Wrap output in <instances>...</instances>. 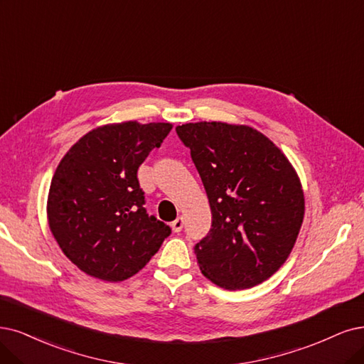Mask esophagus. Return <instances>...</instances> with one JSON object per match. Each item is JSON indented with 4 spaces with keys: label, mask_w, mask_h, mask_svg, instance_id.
Here are the masks:
<instances>
[{
    "label": "esophagus",
    "mask_w": 364,
    "mask_h": 364,
    "mask_svg": "<svg viewBox=\"0 0 364 364\" xmlns=\"http://www.w3.org/2000/svg\"><path fill=\"white\" fill-rule=\"evenodd\" d=\"M183 225H184V219L183 216H178L177 219H175L172 223H171V228L173 232H180L183 230Z\"/></svg>",
    "instance_id": "1"
}]
</instances>
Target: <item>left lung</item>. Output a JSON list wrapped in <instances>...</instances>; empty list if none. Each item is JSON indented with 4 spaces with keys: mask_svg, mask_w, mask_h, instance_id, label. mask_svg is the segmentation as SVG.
I'll return each instance as SVG.
<instances>
[{
    "mask_svg": "<svg viewBox=\"0 0 364 364\" xmlns=\"http://www.w3.org/2000/svg\"><path fill=\"white\" fill-rule=\"evenodd\" d=\"M191 148L211 208V230L195 246L203 274L225 289H246L288 259L304 218L297 172L265 134L245 124L177 126Z\"/></svg>",
    "mask_w": 364,
    "mask_h": 364,
    "instance_id": "1",
    "label": "left lung"
}]
</instances>
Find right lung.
Here are the masks:
<instances>
[{
    "label": "right lung",
    "instance_id": "right-lung-1",
    "mask_svg": "<svg viewBox=\"0 0 364 364\" xmlns=\"http://www.w3.org/2000/svg\"><path fill=\"white\" fill-rule=\"evenodd\" d=\"M171 123L106 124L84 134L53 173L48 223L79 270L121 282L146 265L171 228L144 208L138 168L171 132Z\"/></svg>",
    "mask_w": 364,
    "mask_h": 364
}]
</instances>
